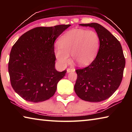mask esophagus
<instances>
[{
	"mask_svg": "<svg viewBox=\"0 0 132 132\" xmlns=\"http://www.w3.org/2000/svg\"><path fill=\"white\" fill-rule=\"evenodd\" d=\"M75 69L74 68H68L67 69V73H69L70 72H73V71H75Z\"/></svg>",
	"mask_w": 132,
	"mask_h": 132,
	"instance_id": "obj_1",
	"label": "esophagus"
}]
</instances>
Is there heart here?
<instances>
[{
  "label": "heart",
  "instance_id": "1",
  "mask_svg": "<svg viewBox=\"0 0 132 132\" xmlns=\"http://www.w3.org/2000/svg\"><path fill=\"white\" fill-rule=\"evenodd\" d=\"M59 45L55 48V55L62 65L72 60L80 66L88 65L97 55L100 37L95 31L84 29H73L63 34L59 39Z\"/></svg>",
  "mask_w": 132,
  "mask_h": 132
}]
</instances>
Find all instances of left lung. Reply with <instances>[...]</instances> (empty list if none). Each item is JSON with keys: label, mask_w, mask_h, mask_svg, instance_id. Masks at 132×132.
<instances>
[{"label": "left lung", "mask_w": 132, "mask_h": 132, "mask_svg": "<svg viewBox=\"0 0 132 132\" xmlns=\"http://www.w3.org/2000/svg\"><path fill=\"white\" fill-rule=\"evenodd\" d=\"M79 25L95 29L100 37V48L90 65L76 70L77 78L75 91L84 101L101 102L110 97L121 83L125 66L122 48L119 41L100 24Z\"/></svg>", "instance_id": "left-lung-1"}]
</instances>
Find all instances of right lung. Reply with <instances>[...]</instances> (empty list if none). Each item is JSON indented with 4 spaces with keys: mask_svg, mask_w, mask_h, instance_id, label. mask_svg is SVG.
<instances>
[{
    "mask_svg": "<svg viewBox=\"0 0 132 132\" xmlns=\"http://www.w3.org/2000/svg\"><path fill=\"white\" fill-rule=\"evenodd\" d=\"M70 26L33 28L13 46L8 66L11 85L26 101L42 102L55 94L67 71L56 70L54 42Z\"/></svg>",
    "mask_w": 132,
    "mask_h": 132,
    "instance_id": "1",
    "label": "right lung"
}]
</instances>
